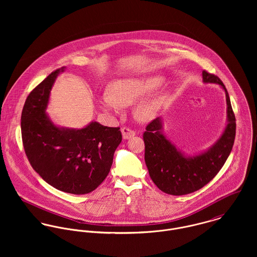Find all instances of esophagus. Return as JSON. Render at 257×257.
Returning a JSON list of instances; mask_svg holds the SVG:
<instances>
[{"mask_svg": "<svg viewBox=\"0 0 257 257\" xmlns=\"http://www.w3.org/2000/svg\"><path fill=\"white\" fill-rule=\"evenodd\" d=\"M121 135H122V138H123L124 140H128V139L135 137V136H136V133H135L132 128L126 127V126H123V127H121Z\"/></svg>", "mask_w": 257, "mask_h": 257, "instance_id": "34e87169", "label": "esophagus"}]
</instances>
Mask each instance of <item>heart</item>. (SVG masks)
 I'll return each instance as SVG.
<instances>
[{
    "label": "heart",
    "instance_id": "b5f03b06",
    "mask_svg": "<svg viewBox=\"0 0 257 257\" xmlns=\"http://www.w3.org/2000/svg\"><path fill=\"white\" fill-rule=\"evenodd\" d=\"M162 82L159 76L128 77L114 80L108 88V94L104 95L100 103L106 110L117 111L119 106L126 107L135 104ZM162 104V98H154L145 101L137 108L138 116L147 120L153 117Z\"/></svg>",
    "mask_w": 257,
    "mask_h": 257
}]
</instances>
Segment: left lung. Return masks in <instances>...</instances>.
I'll return each instance as SVG.
<instances>
[{
  "mask_svg": "<svg viewBox=\"0 0 257 257\" xmlns=\"http://www.w3.org/2000/svg\"><path fill=\"white\" fill-rule=\"evenodd\" d=\"M203 80L205 83L220 85L226 97L228 122L214 147L193 157L184 156L162 135L160 117L151 120L144 133L145 160L149 176L158 189L169 195L190 194L212 181L233 147L236 124L228 93L218 76L203 71Z\"/></svg>",
  "mask_w": 257,
  "mask_h": 257,
  "instance_id": "8db88e82",
  "label": "left lung"
}]
</instances>
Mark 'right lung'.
<instances>
[{
  "label": "right lung",
  "mask_w": 257,
  "mask_h": 257,
  "mask_svg": "<svg viewBox=\"0 0 257 257\" xmlns=\"http://www.w3.org/2000/svg\"><path fill=\"white\" fill-rule=\"evenodd\" d=\"M49 74L30 93L21 117L22 139L32 167L57 190L83 195L94 191L110 172L113 153L121 142L119 127L97 121L84 128H61L45 113L55 78Z\"/></svg>",
  "instance_id": "right-lung-1"
}]
</instances>
